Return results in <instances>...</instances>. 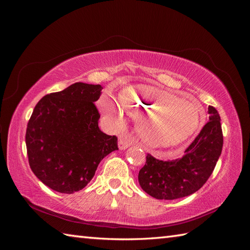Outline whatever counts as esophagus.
I'll return each mask as SVG.
<instances>
[{
  "mask_svg": "<svg viewBox=\"0 0 250 250\" xmlns=\"http://www.w3.org/2000/svg\"><path fill=\"white\" fill-rule=\"evenodd\" d=\"M130 145H131L130 140H128V139H120L119 140V148L121 150H125Z\"/></svg>",
  "mask_w": 250,
  "mask_h": 250,
  "instance_id": "esophagus-1",
  "label": "esophagus"
}]
</instances>
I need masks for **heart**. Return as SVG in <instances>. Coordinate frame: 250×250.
I'll return each instance as SVG.
<instances>
[{
    "label": "heart",
    "mask_w": 250,
    "mask_h": 250,
    "mask_svg": "<svg viewBox=\"0 0 250 250\" xmlns=\"http://www.w3.org/2000/svg\"><path fill=\"white\" fill-rule=\"evenodd\" d=\"M121 99L131 115L144 119L140 135L152 148L173 147L183 143L199 127L203 113L199 105L152 85H131L123 90ZM101 110L123 121L126 107L107 95L99 102Z\"/></svg>",
    "instance_id": "1"
}]
</instances>
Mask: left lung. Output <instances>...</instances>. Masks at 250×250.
I'll return each mask as SVG.
<instances>
[{"label":"left lung","instance_id":"1","mask_svg":"<svg viewBox=\"0 0 250 250\" xmlns=\"http://www.w3.org/2000/svg\"><path fill=\"white\" fill-rule=\"evenodd\" d=\"M208 122L176 160L160 161L148 154L139 172L142 188L156 199L173 200L197 192L207 183L221 155L223 134L220 116L208 106Z\"/></svg>","mask_w":250,"mask_h":250}]
</instances>
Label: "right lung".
<instances>
[{"instance_id": "right-lung-1", "label": "right lung", "mask_w": 250, "mask_h": 250, "mask_svg": "<svg viewBox=\"0 0 250 250\" xmlns=\"http://www.w3.org/2000/svg\"><path fill=\"white\" fill-rule=\"evenodd\" d=\"M102 86L76 82L36 104L26 131L29 165L43 185L59 193L82 190L103 158L118 150L116 135L100 130L96 102Z\"/></svg>"}]
</instances>
